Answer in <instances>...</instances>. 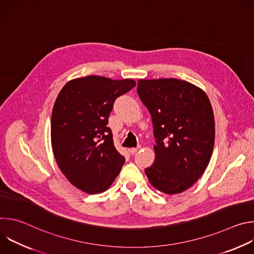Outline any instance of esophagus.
Masks as SVG:
<instances>
[{"label":"esophagus","mask_w":254,"mask_h":254,"mask_svg":"<svg viewBox=\"0 0 254 254\" xmlns=\"http://www.w3.org/2000/svg\"><path fill=\"white\" fill-rule=\"evenodd\" d=\"M139 149H140V147H137V148H131V149H129V153H130L131 155H133V154H135Z\"/></svg>","instance_id":"obj_1"}]
</instances>
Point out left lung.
<instances>
[{
  "label": "left lung",
  "mask_w": 254,
  "mask_h": 254,
  "mask_svg": "<svg viewBox=\"0 0 254 254\" xmlns=\"http://www.w3.org/2000/svg\"><path fill=\"white\" fill-rule=\"evenodd\" d=\"M137 93L154 125L156 159L144 170L149 182L168 195L199 180L214 148L215 122L203 89L177 78L138 79Z\"/></svg>",
  "instance_id": "8db88e82"
}]
</instances>
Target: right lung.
<instances>
[{
  "instance_id": "add662e5",
  "label": "right lung",
  "mask_w": 254,
  "mask_h": 254,
  "mask_svg": "<svg viewBox=\"0 0 254 254\" xmlns=\"http://www.w3.org/2000/svg\"><path fill=\"white\" fill-rule=\"evenodd\" d=\"M134 86L130 78L89 75L68 81L55 100L51 143L56 163L69 182L87 194L106 191L125 164L107 124L115 100Z\"/></svg>"
}]
</instances>
